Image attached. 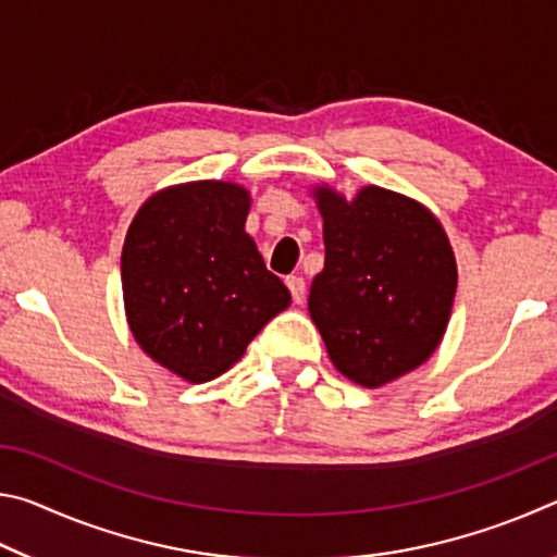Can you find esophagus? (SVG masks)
Instances as JSON below:
<instances>
[{"label": "esophagus", "mask_w": 557, "mask_h": 557, "mask_svg": "<svg viewBox=\"0 0 557 557\" xmlns=\"http://www.w3.org/2000/svg\"><path fill=\"white\" fill-rule=\"evenodd\" d=\"M287 287L292 292V299H295V305H301V301H305V295H307L305 277H299V275L287 277Z\"/></svg>", "instance_id": "esophagus-1"}]
</instances>
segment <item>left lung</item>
<instances>
[{"instance_id": "left-lung-1", "label": "left lung", "mask_w": 557, "mask_h": 557, "mask_svg": "<svg viewBox=\"0 0 557 557\" xmlns=\"http://www.w3.org/2000/svg\"><path fill=\"white\" fill-rule=\"evenodd\" d=\"M324 221V270L309 314L334 369L381 388L428 361L447 332L457 260L435 213L410 196L361 186L346 199L312 186Z\"/></svg>"}]
</instances>
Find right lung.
Returning a JSON list of instances; mask_svg holds the SVG:
<instances>
[{"label": "right lung", "mask_w": 557, "mask_h": 557, "mask_svg": "<svg viewBox=\"0 0 557 557\" xmlns=\"http://www.w3.org/2000/svg\"><path fill=\"white\" fill-rule=\"evenodd\" d=\"M250 191L186 182L149 196L122 245V299L139 348L188 383L238 363L289 289L245 233Z\"/></svg>", "instance_id": "add662e5"}]
</instances>
